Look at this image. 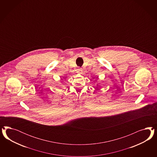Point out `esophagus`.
<instances>
[{
	"instance_id": "esophagus-1",
	"label": "esophagus",
	"mask_w": 157,
	"mask_h": 157,
	"mask_svg": "<svg viewBox=\"0 0 157 157\" xmlns=\"http://www.w3.org/2000/svg\"><path fill=\"white\" fill-rule=\"evenodd\" d=\"M78 70V71L79 72L81 71V68H79Z\"/></svg>"
}]
</instances>
